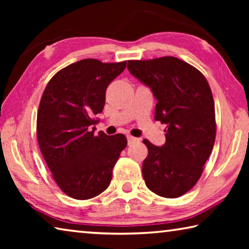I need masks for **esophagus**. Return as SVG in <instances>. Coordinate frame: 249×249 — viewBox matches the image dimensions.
Instances as JSON below:
<instances>
[{
  "mask_svg": "<svg viewBox=\"0 0 249 249\" xmlns=\"http://www.w3.org/2000/svg\"><path fill=\"white\" fill-rule=\"evenodd\" d=\"M127 142H128V145H130V144H133V142H138V138L130 136V135H127Z\"/></svg>",
  "mask_w": 249,
  "mask_h": 249,
  "instance_id": "esophagus-1",
  "label": "esophagus"
}]
</instances>
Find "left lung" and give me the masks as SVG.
<instances>
[{
  "label": "left lung",
  "instance_id": "obj_1",
  "mask_svg": "<svg viewBox=\"0 0 249 249\" xmlns=\"http://www.w3.org/2000/svg\"><path fill=\"white\" fill-rule=\"evenodd\" d=\"M130 74L157 100L155 120L167 125L166 142H142L148 155L142 177L150 191L163 197L183 196L200 179L215 142V109L204 75L176 57L129 60Z\"/></svg>",
  "mask_w": 249,
  "mask_h": 249
}]
</instances>
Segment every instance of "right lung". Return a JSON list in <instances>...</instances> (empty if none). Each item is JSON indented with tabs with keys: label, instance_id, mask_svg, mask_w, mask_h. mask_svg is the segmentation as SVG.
Listing matches in <instances>:
<instances>
[{
	"label": "right lung",
	"instance_id": "obj_1",
	"mask_svg": "<svg viewBox=\"0 0 249 249\" xmlns=\"http://www.w3.org/2000/svg\"><path fill=\"white\" fill-rule=\"evenodd\" d=\"M126 61L103 64L83 59L61 69L48 82L37 114V140L58 187L77 200L102 193L127 141L123 134L94 135L108 84Z\"/></svg>",
	"mask_w": 249,
	"mask_h": 249
}]
</instances>
